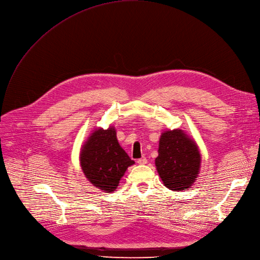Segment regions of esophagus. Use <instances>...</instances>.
I'll use <instances>...</instances> for the list:
<instances>
[{
  "label": "esophagus",
  "instance_id": "34e87169",
  "mask_svg": "<svg viewBox=\"0 0 260 260\" xmlns=\"http://www.w3.org/2000/svg\"><path fill=\"white\" fill-rule=\"evenodd\" d=\"M138 163H139L140 165H145V164L147 163V159L145 158V157H143V158H141V159L138 160Z\"/></svg>",
  "mask_w": 260,
  "mask_h": 260
}]
</instances>
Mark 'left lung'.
<instances>
[{
    "label": "left lung",
    "mask_w": 260,
    "mask_h": 260,
    "mask_svg": "<svg viewBox=\"0 0 260 260\" xmlns=\"http://www.w3.org/2000/svg\"><path fill=\"white\" fill-rule=\"evenodd\" d=\"M154 164L166 188L177 192L191 189L202 165L199 145L181 129L164 130Z\"/></svg>",
    "instance_id": "obj_1"
}]
</instances>
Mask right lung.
<instances>
[{"label":"right lung","instance_id":"add662e5","mask_svg":"<svg viewBox=\"0 0 260 260\" xmlns=\"http://www.w3.org/2000/svg\"><path fill=\"white\" fill-rule=\"evenodd\" d=\"M80 165L86 179L97 189L112 193L134 161L119 145L115 127H98L83 143Z\"/></svg>","mask_w":260,"mask_h":260}]
</instances>
